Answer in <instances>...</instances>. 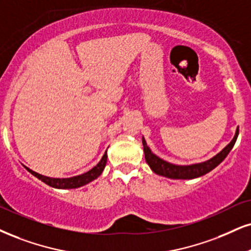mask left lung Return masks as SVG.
Here are the masks:
<instances>
[{"label":"left lung","mask_w":251,"mask_h":251,"mask_svg":"<svg viewBox=\"0 0 251 251\" xmlns=\"http://www.w3.org/2000/svg\"><path fill=\"white\" fill-rule=\"evenodd\" d=\"M237 136H239V126L236 128L234 138L230 141V143L226 145L220 152L216 153L211 159L201 163L191 164V165H177V164H172L162 159L151 151L150 148L148 147L144 137H142V144H143L145 160H147L148 165L150 166V169L156 175L163 176V177L170 179H194L199 178L201 176L211 172L213 169H215L228 156L230 150L233 149L235 142L237 140Z\"/></svg>","instance_id":"8db88e82"}]
</instances>
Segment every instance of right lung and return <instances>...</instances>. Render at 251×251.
Returning <instances> with one entry per match:
<instances>
[{
  "mask_svg": "<svg viewBox=\"0 0 251 251\" xmlns=\"http://www.w3.org/2000/svg\"><path fill=\"white\" fill-rule=\"evenodd\" d=\"M107 164V150L104 152L103 156L100 162H99L94 168L89 170V171L82 173V175L79 176H74V177H70V178H51V177H46V176L39 175L32 170L27 168V166H24L27 171H29L31 175L35 176L36 178H38L39 180H42L43 182H45L46 185L49 186L53 187V188H59V190H70V188H78L81 187L83 185L88 184L93 180H95L103 172L104 166Z\"/></svg>",
  "mask_w": 251,
  "mask_h": 251,
  "instance_id": "1",
  "label": "right lung"
}]
</instances>
